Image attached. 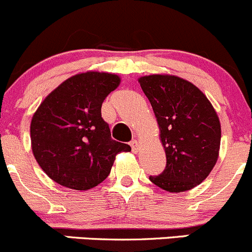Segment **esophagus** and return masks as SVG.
I'll return each mask as SVG.
<instances>
[{
	"label": "esophagus",
	"instance_id": "obj_1",
	"mask_svg": "<svg viewBox=\"0 0 252 252\" xmlns=\"http://www.w3.org/2000/svg\"><path fill=\"white\" fill-rule=\"evenodd\" d=\"M129 145H130V147H131V151H133V152L138 151L139 144H138V141L135 140V139H134V140H131L130 142H129Z\"/></svg>",
	"mask_w": 252,
	"mask_h": 252
}]
</instances>
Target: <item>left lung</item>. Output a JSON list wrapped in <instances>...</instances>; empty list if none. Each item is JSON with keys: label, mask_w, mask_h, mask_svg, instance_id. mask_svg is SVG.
<instances>
[{"label": "left lung", "mask_w": 252, "mask_h": 252, "mask_svg": "<svg viewBox=\"0 0 252 252\" xmlns=\"http://www.w3.org/2000/svg\"><path fill=\"white\" fill-rule=\"evenodd\" d=\"M157 118L166 151V168L150 180L169 192L202 183L218 158L220 124L207 97L189 81L174 75L139 79Z\"/></svg>", "instance_id": "1"}]
</instances>
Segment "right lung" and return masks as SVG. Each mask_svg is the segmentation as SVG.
I'll return each mask as SVG.
<instances>
[{
    "label": "right lung",
    "mask_w": 252,
    "mask_h": 252,
    "mask_svg": "<svg viewBox=\"0 0 252 252\" xmlns=\"http://www.w3.org/2000/svg\"><path fill=\"white\" fill-rule=\"evenodd\" d=\"M114 74L88 72L63 81L42 101L30 124L32 149L42 171L74 190H89L110 174L128 144L111 138L103 100L119 85Z\"/></svg>",
    "instance_id": "right-lung-1"
}]
</instances>
